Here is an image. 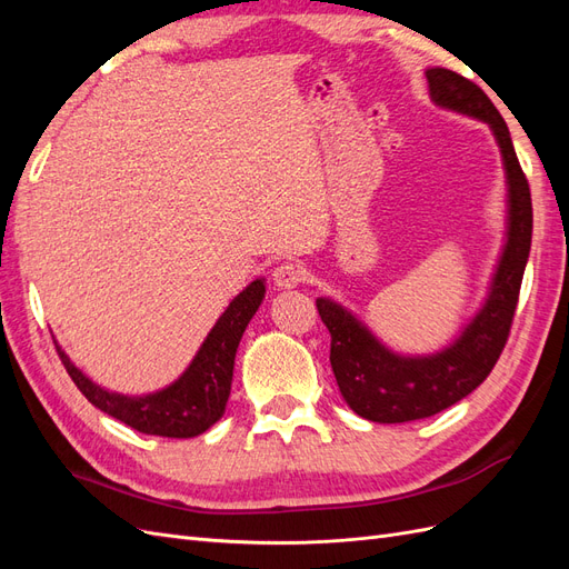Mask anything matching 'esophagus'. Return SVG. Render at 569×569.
<instances>
[{
	"mask_svg": "<svg viewBox=\"0 0 569 569\" xmlns=\"http://www.w3.org/2000/svg\"><path fill=\"white\" fill-rule=\"evenodd\" d=\"M303 280V268L295 261H282L280 266H274L272 270V282L278 284L280 289H291L301 284Z\"/></svg>",
	"mask_w": 569,
	"mask_h": 569,
	"instance_id": "obj_1",
	"label": "esophagus"
}]
</instances>
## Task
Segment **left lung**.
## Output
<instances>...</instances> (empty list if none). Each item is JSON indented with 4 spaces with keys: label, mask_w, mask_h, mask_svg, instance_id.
<instances>
[{
    "label": "left lung",
    "mask_w": 569,
    "mask_h": 569,
    "mask_svg": "<svg viewBox=\"0 0 569 569\" xmlns=\"http://www.w3.org/2000/svg\"><path fill=\"white\" fill-rule=\"evenodd\" d=\"M427 82L439 107L487 120L501 147L508 173V244L496 270L491 295L453 347L429 358L387 351L349 311L318 299V313L330 330V363L347 403L372 422L422 420L472 393L501 358L518 308L531 247V192L515 153L503 116L472 80L446 68H429Z\"/></svg>",
    "instance_id": "obj_1"
}]
</instances>
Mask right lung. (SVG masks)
Segmentation results:
<instances>
[{"label": "right lung", "instance_id": "obj_1", "mask_svg": "<svg viewBox=\"0 0 569 569\" xmlns=\"http://www.w3.org/2000/svg\"><path fill=\"white\" fill-rule=\"evenodd\" d=\"M263 295V280L251 282L228 306V311L218 318L216 327L194 356L192 366L184 370L180 380L163 391L140 396V399L97 387L68 360L59 347L57 353L76 387L94 408L104 410L107 416L126 422L142 435L189 439L206 432L226 412L239 339H242L249 320L261 306Z\"/></svg>", "mask_w": 569, "mask_h": 569}]
</instances>
